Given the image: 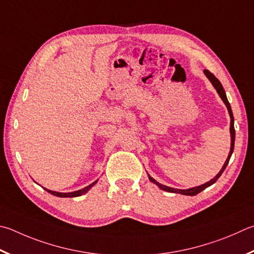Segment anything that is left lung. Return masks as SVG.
<instances>
[{"label": "left lung", "mask_w": 254, "mask_h": 254, "mask_svg": "<svg viewBox=\"0 0 254 254\" xmlns=\"http://www.w3.org/2000/svg\"><path fill=\"white\" fill-rule=\"evenodd\" d=\"M204 74L206 75L207 79L210 80V82L212 83V85L214 86V89L216 90V92H218V94L220 95V98L222 99V101L224 102V104L227 105L228 108V111H229V114H230V118H231V123H230V134H231V147H230V152H229V155H228V159L227 161H225L222 169L220 170V172L215 175V177L210 180L209 182H206L204 184H202V186H199V187H195V188H191V189H188V190H179V189H173V188H170V187H167V186H163V184L159 183L158 181H155V180L153 178H151L149 174V180L151 182H153L154 184H156L161 190L163 191H167V192H172V193H180V194H184V195H196L197 193H200L201 191H203L204 189H206L207 187L212 186V184L216 182V180H218L221 174L223 173V171L225 170V168H227V165L229 163L230 161V158H231V155L233 153V150H234V140H236V130H234V119H233V113H232V110H231V105H230L229 101H228V98H227V94H225V91L223 89L222 84H221V82L216 79V77L212 74V73L210 71L207 70H204Z\"/></svg>", "instance_id": "obj_1"}]
</instances>
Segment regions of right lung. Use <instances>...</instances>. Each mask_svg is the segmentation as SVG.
<instances>
[{
    "label": "right lung",
    "instance_id": "right-lung-1",
    "mask_svg": "<svg viewBox=\"0 0 254 254\" xmlns=\"http://www.w3.org/2000/svg\"><path fill=\"white\" fill-rule=\"evenodd\" d=\"M98 182V180L96 181H94L93 183H91L90 186L85 187L84 189H81V190H77V191H74V192H68V193H62V192H57V191H51V190H48V189H45L49 193H51V194H53L55 196H60V197H75V196H80L82 194H84V193H86L87 191L90 190V189L94 186V184Z\"/></svg>",
    "mask_w": 254,
    "mask_h": 254
}]
</instances>
